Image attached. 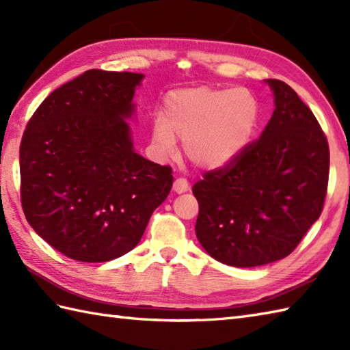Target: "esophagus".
I'll use <instances>...</instances> for the list:
<instances>
[{
    "label": "esophagus",
    "mask_w": 350,
    "mask_h": 350,
    "mask_svg": "<svg viewBox=\"0 0 350 350\" xmlns=\"http://www.w3.org/2000/svg\"><path fill=\"white\" fill-rule=\"evenodd\" d=\"M189 189V183L187 179H183V177H179V179H176L173 183V191L177 192V194H182V192H187Z\"/></svg>",
    "instance_id": "esophagus-1"
}]
</instances>
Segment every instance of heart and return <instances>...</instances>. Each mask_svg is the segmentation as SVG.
Returning a JSON list of instances; mask_svg holds the SVG:
<instances>
[{"mask_svg":"<svg viewBox=\"0 0 350 350\" xmlns=\"http://www.w3.org/2000/svg\"><path fill=\"white\" fill-rule=\"evenodd\" d=\"M258 120V103L247 88L194 87L168 93L161 120L153 123V146L162 158L185 141L187 158L200 168L226 165L248 143Z\"/></svg>","mask_w":350,"mask_h":350,"instance_id":"1","label":"heart"}]
</instances>
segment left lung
I'll list each match as a JSON object with an SVG mask.
<instances>
[{"label":"left lung","instance_id":"8db88e82","mask_svg":"<svg viewBox=\"0 0 350 350\" xmlns=\"http://www.w3.org/2000/svg\"><path fill=\"white\" fill-rule=\"evenodd\" d=\"M266 83L275 109L262 135L192 187L198 242L234 267L287 257L321 217L328 189L329 147L317 118L292 87Z\"/></svg>","mask_w":350,"mask_h":350}]
</instances>
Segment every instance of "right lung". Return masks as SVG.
I'll list each match as a JSON object with an SVG mask.
<instances>
[{
  "label": "right lung",
  "mask_w": 350,
  "mask_h": 350,
  "mask_svg": "<svg viewBox=\"0 0 350 350\" xmlns=\"http://www.w3.org/2000/svg\"><path fill=\"white\" fill-rule=\"evenodd\" d=\"M143 78L87 70L52 92L27 124L19 147L22 209L66 257H122L170 194L171 167L135 153L126 123Z\"/></svg>",
  "instance_id": "add662e5"
}]
</instances>
